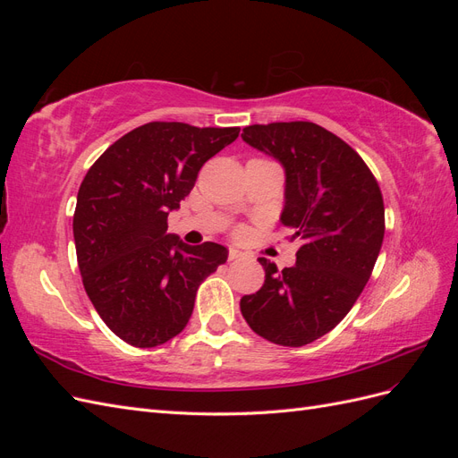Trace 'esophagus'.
<instances>
[{
	"instance_id": "1",
	"label": "esophagus",
	"mask_w": 458,
	"mask_h": 458,
	"mask_svg": "<svg viewBox=\"0 0 458 458\" xmlns=\"http://www.w3.org/2000/svg\"><path fill=\"white\" fill-rule=\"evenodd\" d=\"M244 254L241 250H237V248H229V261H237L241 259Z\"/></svg>"
}]
</instances>
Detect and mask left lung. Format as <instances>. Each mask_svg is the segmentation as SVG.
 Wrapping results in <instances>:
<instances>
[{"instance_id":"obj_1","label":"left lung","mask_w":458,"mask_h":458,"mask_svg":"<svg viewBox=\"0 0 458 458\" xmlns=\"http://www.w3.org/2000/svg\"><path fill=\"white\" fill-rule=\"evenodd\" d=\"M242 140L286 172L281 221L300 242L296 266L258 258L266 281L241 313L273 344L300 348L325 336L363 293L384 241V200L365 160L313 122L254 123Z\"/></svg>"}]
</instances>
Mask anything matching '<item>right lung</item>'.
<instances>
[{
    "label": "right lung",
    "mask_w": 458,
    "mask_h": 458,
    "mask_svg": "<svg viewBox=\"0 0 458 458\" xmlns=\"http://www.w3.org/2000/svg\"><path fill=\"white\" fill-rule=\"evenodd\" d=\"M239 131L148 122L110 145L80 185L72 229L81 283L105 325L135 348L177 336L200 283L227 261L225 246H189L165 231L204 162Z\"/></svg>",
    "instance_id": "obj_1"
}]
</instances>
